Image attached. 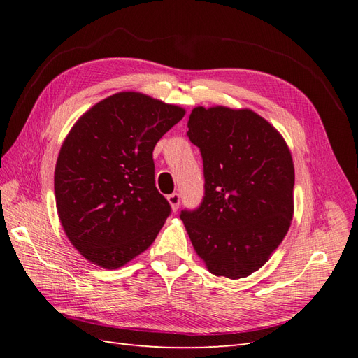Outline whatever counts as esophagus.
Returning <instances> with one entry per match:
<instances>
[{
	"mask_svg": "<svg viewBox=\"0 0 358 358\" xmlns=\"http://www.w3.org/2000/svg\"><path fill=\"white\" fill-rule=\"evenodd\" d=\"M167 200H169V203H170V206H171V209L173 210H178L179 209V204H180V196L178 192H173V194H170V196L167 197Z\"/></svg>",
	"mask_w": 358,
	"mask_h": 358,
	"instance_id": "1",
	"label": "esophagus"
}]
</instances>
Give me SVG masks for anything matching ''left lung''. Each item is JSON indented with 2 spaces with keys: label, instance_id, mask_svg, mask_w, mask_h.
<instances>
[{
  "label": "left lung",
  "instance_id": "8db88e82",
  "mask_svg": "<svg viewBox=\"0 0 358 358\" xmlns=\"http://www.w3.org/2000/svg\"><path fill=\"white\" fill-rule=\"evenodd\" d=\"M187 136L200 149L204 196L180 220L210 273L246 278L264 266L289 229V149L262 116L221 106L196 107Z\"/></svg>",
  "mask_w": 358,
  "mask_h": 358
}]
</instances>
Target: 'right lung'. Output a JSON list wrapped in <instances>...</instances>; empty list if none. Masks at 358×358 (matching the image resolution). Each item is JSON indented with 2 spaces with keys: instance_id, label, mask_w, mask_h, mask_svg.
I'll return each mask as SVG.
<instances>
[{
  "instance_id": "1",
  "label": "right lung",
  "mask_w": 358,
  "mask_h": 358,
  "mask_svg": "<svg viewBox=\"0 0 358 358\" xmlns=\"http://www.w3.org/2000/svg\"><path fill=\"white\" fill-rule=\"evenodd\" d=\"M185 115L138 92H119L86 112L59 150L55 197L73 246L117 268L155 241L171 206L155 187L152 152Z\"/></svg>"
}]
</instances>
